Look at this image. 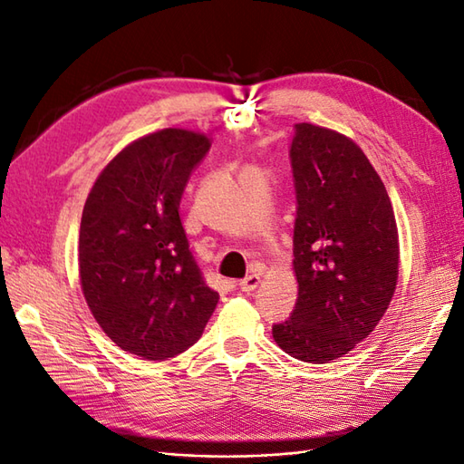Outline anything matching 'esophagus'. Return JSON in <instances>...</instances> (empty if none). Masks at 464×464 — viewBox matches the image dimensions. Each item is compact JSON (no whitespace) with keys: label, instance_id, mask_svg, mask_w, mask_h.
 I'll return each instance as SVG.
<instances>
[{"label":"esophagus","instance_id":"1","mask_svg":"<svg viewBox=\"0 0 464 464\" xmlns=\"http://www.w3.org/2000/svg\"><path fill=\"white\" fill-rule=\"evenodd\" d=\"M260 282H262L260 274H250V276H246L244 280H240V290H242V292H254L256 287L260 285Z\"/></svg>","mask_w":464,"mask_h":464}]
</instances>
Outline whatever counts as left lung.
Here are the masks:
<instances>
[{
  "instance_id": "left-lung-1",
  "label": "left lung",
  "mask_w": 464,
  "mask_h": 464,
  "mask_svg": "<svg viewBox=\"0 0 464 464\" xmlns=\"http://www.w3.org/2000/svg\"><path fill=\"white\" fill-rule=\"evenodd\" d=\"M297 302L274 342L329 363L373 332L393 300L399 232L385 184L355 142L314 122L294 125Z\"/></svg>"
}]
</instances>
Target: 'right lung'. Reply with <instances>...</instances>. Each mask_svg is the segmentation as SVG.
<instances>
[{
	"mask_svg": "<svg viewBox=\"0 0 464 464\" xmlns=\"http://www.w3.org/2000/svg\"><path fill=\"white\" fill-rule=\"evenodd\" d=\"M210 139L162 129L112 157L87 197L79 280L89 310L122 352L149 362L198 342L218 294L204 284L180 222V198Z\"/></svg>",
	"mask_w": 464,
	"mask_h": 464,
	"instance_id": "add662e5",
	"label": "right lung"
}]
</instances>
